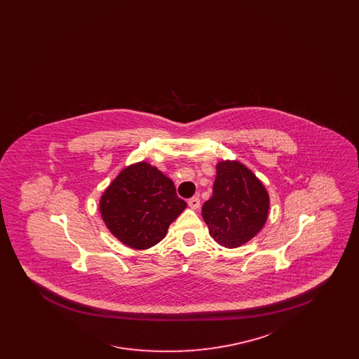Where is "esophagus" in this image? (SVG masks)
Wrapping results in <instances>:
<instances>
[{
    "mask_svg": "<svg viewBox=\"0 0 359 359\" xmlns=\"http://www.w3.org/2000/svg\"><path fill=\"white\" fill-rule=\"evenodd\" d=\"M188 205H189L192 210H196V208H199V205H201V199H199L198 196H194V198H191V199L188 201Z\"/></svg>",
    "mask_w": 359,
    "mask_h": 359,
    "instance_id": "34e87169",
    "label": "esophagus"
}]
</instances>
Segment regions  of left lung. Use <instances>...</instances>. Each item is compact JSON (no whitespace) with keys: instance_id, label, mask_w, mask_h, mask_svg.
Wrapping results in <instances>:
<instances>
[{"instance_id":"left-lung-1","label":"left lung","mask_w":359,"mask_h":359,"mask_svg":"<svg viewBox=\"0 0 359 359\" xmlns=\"http://www.w3.org/2000/svg\"><path fill=\"white\" fill-rule=\"evenodd\" d=\"M212 196L202 207L210 236L233 249L255 238L269 215V194L253 172L239 161L217 164Z\"/></svg>"}]
</instances>
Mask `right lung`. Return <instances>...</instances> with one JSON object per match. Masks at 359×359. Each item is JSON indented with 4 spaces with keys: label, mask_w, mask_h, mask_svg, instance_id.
I'll return each instance as SVG.
<instances>
[{
    "label": "right lung",
    "mask_w": 359,
    "mask_h": 359,
    "mask_svg": "<svg viewBox=\"0 0 359 359\" xmlns=\"http://www.w3.org/2000/svg\"><path fill=\"white\" fill-rule=\"evenodd\" d=\"M186 207L171 179L145 161L123 168L100 201L110 233L137 250L149 249L164 238Z\"/></svg>",
    "instance_id": "1"
}]
</instances>
